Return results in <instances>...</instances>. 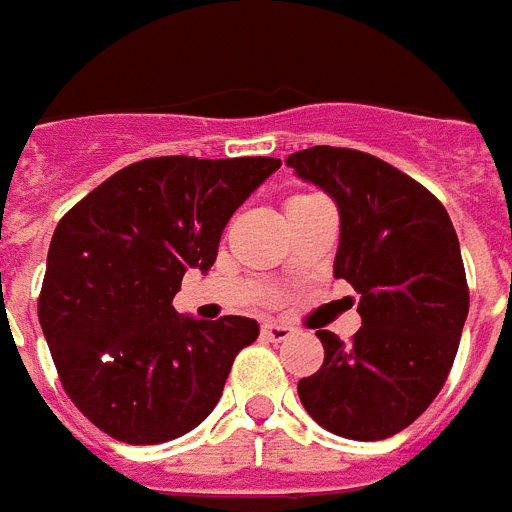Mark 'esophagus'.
<instances>
[{
  "instance_id": "1",
  "label": "esophagus",
  "mask_w": 512,
  "mask_h": 512,
  "mask_svg": "<svg viewBox=\"0 0 512 512\" xmlns=\"http://www.w3.org/2000/svg\"><path fill=\"white\" fill-rule=\"evenodd\" d=\"M292 332H295V329L287 327V324H281V321H265L263 324V337L271 342L289 340V337H292Z\"/></svg>"
}]
</instances>
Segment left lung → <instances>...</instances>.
I'll list each match as a JSON object with an SVG mask.
<instances>
[{"instance_id":"8db88e82","label":"left lung","mask_w":512,"mask_h":512,"mask_svg":"<svg viewBox=\"0 0 512 512\" xmlns=\"http://www.w3.org/2000/svg\"><path fill=\"white\" fill-rule=\"evenodd\" d=\"M340 209L335 276L358 292L361 329H319L324 364L297 382L305 412L353 441H380L420 417L460 348L468 281L444 204L377 156L313 146L287 159Z\"/></svg>"}]
</instances>
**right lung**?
<instances>
[{
  "mask_svg": "<svg viewBox=\"0 0 512 512\" xmlns=\"http://www.w3.org/2000/svg\"><path fill=\"white\" fill-rule=\"evenodd\" d=\"M279 167L271 156L143 159L63 215L39 324L68 398L103 433L164 444L215 409L260 327L180 316L172 297L188 268H212L231 215Z\"/></svg>",
  "mask_w": 512,
  "mask_h": 512,
  "instance_id": "right-lung-1",
  "label": "right lung"
}]
</instances>
